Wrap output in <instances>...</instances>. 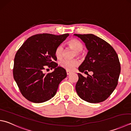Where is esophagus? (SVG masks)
I'll use <instances>...</instances> for the list:
<instances>
[{
	"label": "esophagus",
	"instance_id": "esophagus-1",
	"mask_svg": "<svg viewBox=\"0 0 131 131\" xmlns=\"http://www.w3.org/2000/svg\"><path fill=\"white\" fill-rule=\"evenodd\" d=\"M71 73V71H69V70H66V73H67V75H69V74H70Z\"/></svg>",
	"mask_w": 131,
	"mask_h": 131
}]
</instances>
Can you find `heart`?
Here are the masks:
<instances>
[{"label":"heart","mask_w":131,"mask_h":131,"mask_svg":"<svg viewBox=\"0 0 131 131\" xmlns=\"http://www.w3.org/2000/svg\"><path fill=\"white\" fill-rule=\"evenodd\" d=\"M68 45L76 52V54L78 56H81V51L83 49V45L80 41L76 38H71L68 41ZM64 49L62 45H59L56 47L55 49V56L56 58L60 60L62 58L63 55ZM79 61L77 59L73 60H67L63 59L60 61V65L61 68L66 69V70H73L77 66L79 65Z\"/></svg>","instance_id":"1"}]
</instances>
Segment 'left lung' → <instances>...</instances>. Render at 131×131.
<instances>
[{"instance_id":"obj_1","label":"left lung","mask_w":131,"mask_h":131,"mask_svg":"<svg viewBox=\"0 0 131 131\" xmlns=\"http://www.w3.org/2000/svg\"><path fill=\"white\" fill-rule=\"evenodd\" d=\"M83 41L88 53L79 71H93L84 77L78 73L75 90L80 98L89 103L103 102L110 96L118 83L120 63L116 52L106 41L93 34H74Z\"/></svg>"}]
</instances>
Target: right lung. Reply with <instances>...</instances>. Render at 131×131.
Listing matches in <instances>:
<instances>
[{
  "label": "right lung",
  "instance_id": "right-lung-1",
  "mask_svg": "<svg viewBox=\"0 0 131 131\" xmlns=\"http://www.w3.org/2000/svg\"><path fill=\"white\" fill-rule=\"evenodd\" d=\"M42 33L32 36L15 54L13 75L23 96L33 103H42L55 95L58 85L67 76L57 66L55 49L69 36ZM49 67L53 72L44 73Z\"/></svg>",
  "mask_w": 131,
  "mask_h": 131
}]
</instances>
